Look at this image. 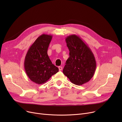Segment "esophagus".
Listing matches in <instances>:
<instances>
[{"mask_svg":"<svg viewBox=\"0 0 122 122\" xmlns=\"http://www.w3.org/2000/svg\"><path fill=\"white\" fill-rule=\"evenodd\" d=\"M58 68H59V71H62V69H63V68H62L61 66L58 67Z\"/></svg>","mask_w":122,"mask_h":122,"instance_id":"34e87169","label":"esophagus"}]
</instances>
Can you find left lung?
Masks as SVG:
<instances>
[{
	"label": "left lung",
	"instance_id": "8db88e82",
	"mask_svg": "<svg viewBox=\"0 0 122 122\" xmlns=\"http://www.w3.org/2000/svg\"><path fill=\"white\" fill-rule=\"evenodd\" d=\"M70 56L63 73L76 85H82L93 77L97 67L94 56L87 45L76 35L66 38Z\"/></svg>",
	"mask_w": 122,
	"mask_h": 122
}]
</instances>
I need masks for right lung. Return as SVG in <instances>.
I'll list each match as a JSON object with an SVG mask.
<instances>
[{
	"label": "right lung",
	"mask_w": 122,
	"mask_h": 122,
	"mask_svg": "<svg viewBox=\"0 0 122 122\" xmlns=\"http://www.w3.org/2000/svg\"><path fill=\"white\" fill-rule=\"evenodd\" d=\"M51 35L42 34L38 36L29 48L25 56L24 68L29 79L38 85L46 82L59 71L47 54Z\"/></svg>",
	"instance_id": "obj_1"
}]
</instances>
